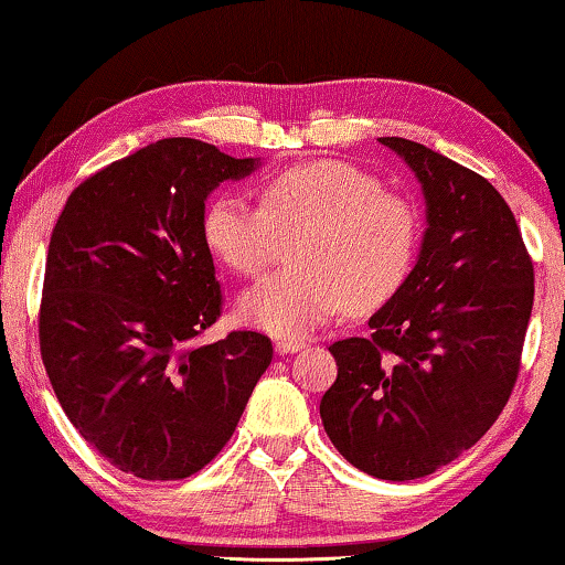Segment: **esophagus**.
<instances>
[{"label": "esophagus", "mask_w": 565, "mask_h": 565, "mask_svg": "<svg viewBox=\"0 0 565 565\" xmlns=\"http://www.w3.org/2000/svg\"><path fill=\"white\" fill-rule=\"evenodd\" d=\"M300 350H306V344L303 342H290V339H282V342L275 344L277 354H296Z\"/></svg>", "instance_id": "obj_1"}]
</instances>
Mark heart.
Instances as JSON below:
<instances>
[{"label": "heart", "mask_w": 565, "mask_h": 565, "mask_svg": "<svg viewBox=\"0 0 565 565\" xmlns=\"http://www.w3.org/2000/svg\"><path fill=\"white\" fill-rule=\"evenodd\" d=\"M422 223L406 198L365 169L313 161L259 184V207L218 192L203 213L205 246L236 275H257L290 242L296 269L238 298V316L277 339L308 337L347 306L373 311L412 275Z\"/></svg>", "instance_id": "heart-1"}]
</instances>
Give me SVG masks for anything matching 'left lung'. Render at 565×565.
Segmentation results:
<instances>
[{"mask_svg": "<svg viewBox=\"0 0 565 565\" xmlns=\"http://www.w3.org/2000/svg\"><path fill=\"white\" fill-rule=\"evenodd\" d=\"M381 143L419 180L427 228L404 288L370 316L373 334L329 347L339 375L319 412L354 468L412 481L499 419L520 373L535 275L489 180L416 141Z\"/></svg>", "mask_w": 565, "mask_h": 565, "instance_id": "1", "label": "left lung"}]
</instances>
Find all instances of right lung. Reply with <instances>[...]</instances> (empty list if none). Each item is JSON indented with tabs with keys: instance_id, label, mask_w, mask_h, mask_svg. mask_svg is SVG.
<instances>
[{
	"instance_id": "add662e5",
	"label": "right lung",
	"mask_w": 565,
	"mask_h": 565,
	"mask_svg": "<svg viewBox=\"0 0 565 565\" xmlns=\"http://www.w3.org/2000/svg\"><path fill=\"white\" fill-rule=\"evenodd\" d=\"M259 167L195 138H164L84 180L58 215L43 280V365L68 422L122 473H198L273 362V342L257 331L190 344L221 316L205 200Z\"/></svg>"
}]
</instances>
